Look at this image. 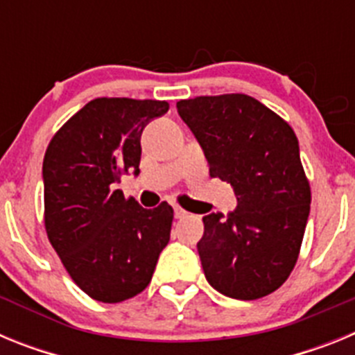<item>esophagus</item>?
Here are the masks:
<instances>
[{
	"label": "esophagus",
	"mask_w": 355,
	"mask_h": 355,
	"mask_svg": "<svg viewBox=\"0 0 355 355\" xmlns=\"http://www.w3.org/2000/svg\"><path fill=\"white\" fill-rule=\"evenodd\" d=\"M187 215H188V213L184 211V209L181 208L180 205H174V216H175V218H184Z\"/></svg>",
	"instance_id": "esophagus-1"
}]
</instances>
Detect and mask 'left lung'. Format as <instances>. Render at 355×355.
<instances>
[{
    "label": "left lung",
    "instance_id": "left-lung-1",
    "mask_svg": "<svg viewBox=\"0 0 355 355\" xmlns=\"http://www.w3.org/2000/svg\"><path fill=\"white\" fill-rule=\"evenodd\" d=\"M209 175L234 188L236 211L202 216L197 243L208 283L225 297L256 300L290 277L306 231L311 187L299 140L275 112L245 94L178 101Z\"/></svg>",
    "mask_w": 355,
    "mask_h": 355
}]
</instances>
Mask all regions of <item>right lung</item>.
<instances>
[{"mask_svg":"<svg viewBox=\"0 0 355 355\" xmlns=\"http://www.w3.org/2000/svg\"><path fill=\"white\" fill-rule=\"evenodd\" d=\"M167 101L97 97L53 135L42 163L44 225L71 279L115 304L150 283L171 240L174 209H146L117 183L140 168V135Z\"/></svg>","mask_w":355,"mask_h":355,"instance_id":"add662e5","label":"right lung"}]
</instances>
